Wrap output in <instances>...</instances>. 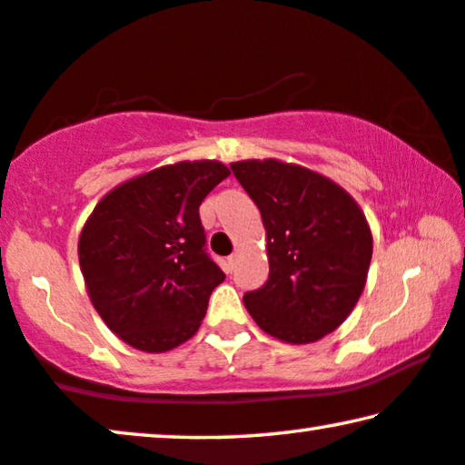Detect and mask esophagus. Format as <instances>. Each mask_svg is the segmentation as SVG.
<instances>
[{
  "label": "esophagus",
  "instance_id": "esophagus-1",
  "mask_svg": "<svg viewBox=\"0 0 465 465\" xmlns=\"http://www.w3.org/2000/svg\"><path fill=\"white\" fill-rule=\"evenodd\" d=\"M235 262H238V256H235V254L227 256V259L223 261V269H225V273H232V272H233V269H235Z\"/></svg>",
  "mask_w": 465,
  "mask_h": 465
}]
</instances>
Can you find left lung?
Wrapping results in <instances>:
<instances>
[{
  "label": "left lung",
  "mask_w": 465,
  "mask_h": 465,
  "mask_svg": "<svg viewBox=\"0 0 465 465\" xmlns=\"http://www.w3.org/2000/svg\"><path fill=\"white\" fill-rule=\"evenodd\" d=\"M265 225L269 280L244 294L265 334L311 344L352 313L370 272L373 238L361 206L342 185L277 158L232 163Z\"/></svg>",
  "instance_id": "8db88e82"
}]
</instances>
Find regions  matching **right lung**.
Segmentation results:
<instances>
[{
  "label": "right lung",
  "instance_id": "obj_1",
  "mask_svg": "<svg viewBox=\"0 0 465 465\" xmlns=\"http://www.w3.org/2000/svg\"><path fill=\"white\" fill-rule=\"evenodd\" d=\"M230 177L219 161H179L104 193L79 235L89 301L124 344L166 352L196 334L225 273L204 252L200 204Z\"/></svg>",
  "mask_w": 465,
  "mask_h": 465
}]
</instances>
